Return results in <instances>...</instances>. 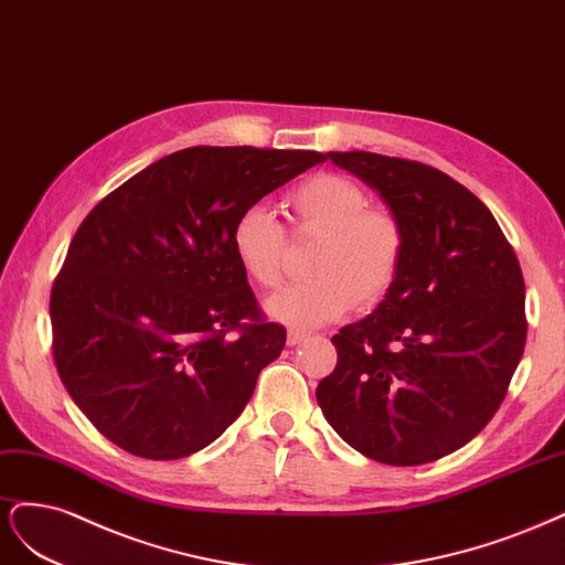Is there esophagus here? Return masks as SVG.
Returning <instances> with one entry per match:
<instances>
[{
	"instance_id": "obj_1",
	"label": "esophagus",
	"mask_w": 565,
	"mask_h": 565,
	"mask_svg": "<svg viewBox=\"0 0 565 565\" xmlns=\"http://www.w3.org/2000/svg\"><path fill=\"white\" fill-rule=\"evenodd\" d=\"M305 338H307V333H302V331H288L286 342L290 344V348H296V344H300Z\"/></svg>"
}]
</instances>
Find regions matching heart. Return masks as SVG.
Listing matches in <instances>:
<instances>
[{
	"instance_id": "heart-1",
	"label": "heart",
	"mask_w": 565,
	"mask_h": 565,
	"mask_svg": "<svg viewBox=\"0 0 565 565\" xmlns=\"http://www.w3.org/2000/svg\"><path fill=\"white\" fill-rule=\"evenodd\" d=\"M296 232L319 236L307 271L315 279L294 284L265 302V312L294 329H319L369 309L387 296L404 258V230L385 209H369L354 180L317 173L288 194ZM234 258L260 288H275L284 271V227L263 204L246 206L230 232Z\"/></svg>"
}]
</instances>
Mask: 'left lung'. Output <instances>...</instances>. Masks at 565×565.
Returning <instances> with one entry per match:
<instances>
[{
  "label": "left lung",
  "instance_id": "1",
  "mask_svg": "<svg viewBox=\"0 0 565 565\" xmlns=\"http://www.w3.org/2000/svg\"><path fill=\"white\" fill-rule=\"evenodd\" d=\"M326 157L380 194L404 230V258L385 300L333 335L338 366L317 404L371 460H439L490 423L521 361L516 253L486 204L439 169L373 152Z\"/></svg>",
  "mask_w": 565,
  "mask_h": 565
}]
</instances>
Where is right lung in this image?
<instances>
[{"instance_id": "1", "label": "right lung", "mask_w": 565, "mask_h": 565, "mask_svg": "<svg viewBox=\"0 0 565 565\" xmlns=\"http://www.w3.org/2000/svg\"><path fill=\"white\" fill-rule=\"evenodd\" d=\"M326 157L188 148L90 211L51 290L67 394L126 452L178 460L246 408L286 331L260 319L230 232L246 206Z\"/></svg>"}]
</instances>
